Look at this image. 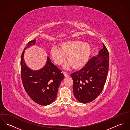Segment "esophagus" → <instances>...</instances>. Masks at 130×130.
Returning <instances> with one entry per match:
<instances>
[{"instance_id":"34e87169","label":"esophagus","mask_w":130,"mask_h":130,"mask_svg":"<svg viewBox=\"0 0 130 130\" xmlns=\"http://www.w3.org/2000/svg\"><path fill=\"white\" fill-rule=\"evenodd\" d=\"M63 74L64 75V76H65V77H68V76H69L68 73H67V72H63Z\"/></svg>"}]
</instances>
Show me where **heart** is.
Masks as SVG:
<instances>
[{
	"mask_svg": "<svg viewBox=\"0 0 130 130\" xmlns=\"http://www.w3.org/2000/svg\"><path fill=\"white\" fill-rule=\"evenodd\" d=\"M90 44L80 40H69L62 42L60 47L54 46L51 50V56L53 61L57 65L61 64L66 59L69 61L64 66L65 68L73 67L79 69L84 66L91 54Z\"/></svg>",
	"mask_w": 130,
	"mask_h": 130,
	"instance_id": "heart-1",
	"label": "heart"
}]
</instances>
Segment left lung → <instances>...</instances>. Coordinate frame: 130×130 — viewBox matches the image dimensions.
<instances>
[{
  "label": "left lung",
  "instance_id": "obj_1",
  "mask_svg": "<svg viewBox=\"0 0 130 130\" xmlns=\"http://www.w3.org/2000/svg\"><path fill=\"white\" fill-rule=\"evenodd\" d=\"M98 56H93L79 71L71 74L74 96L86 104L95 100L104 87L109 67V54L105 45Z\"/></svg>",
  "mask_w": 130,
  "mask_h": 130
}]
</instances>
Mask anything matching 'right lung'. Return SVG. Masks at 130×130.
<instances>
[{"label": "right lung", "instance_id": "add662e5", "mask_svg": "<svg viewBox=\"0 0 130 130\" xmlns=\"http://www.w3.org/2000/svg\"><path fill=\"white\" fill-rule=\"evenodd\" d=\"M36 42V39L29 41L22 53L21 79L25 92L31 100L39 105L46 106L55 100L58 87L64 76L61 71L51 61L48 56L45 66L41 70L34 71L27 68L24 61V53L26 48Z\"/></svg>", "mask_w": 130, "mask_h": 130}]
</instances>
